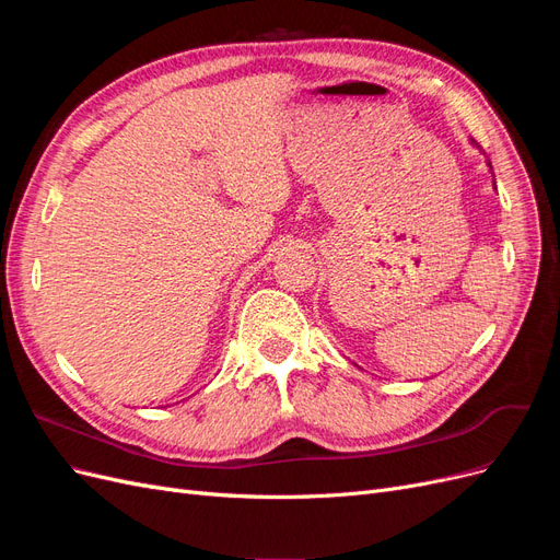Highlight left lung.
<instances>
[{
	"label": "left lung",
	"mask_w": 560,
	"mask_h": 560,
	"mask_svg": "<svg viewBox=\"0 0 560 560\" xmlns=\"http://www.w3.org/2000/svg\"><path fill=\"white\" fill-rule=\"evenodd\" d=\"M474 142V140H471ZM488 167H490V171H493V165H490V161H488ZM493 186H495V182H493Z\"/></svg>",
	"instance_id": "1"
}]
</instances>
